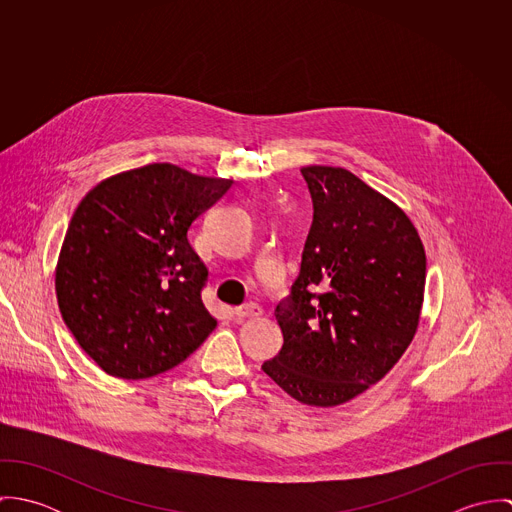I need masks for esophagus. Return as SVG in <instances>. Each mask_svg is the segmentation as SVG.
I'll use <instances>...</instances> for the list:
<instances>
[{
  "label": "esophagus",
  "mask_w": 512,
  "mask_h": 512,
  "mask_svg": "<svg viewBox=\"0 0 512 512\" xmlns=\"http://www.w3.org/2000/svg\"><path fill=\"white\" fill-rule=\"evenodd\" d=\"M234 315L236 317H258V315H262V307L258 305V303H244V305H238L236 309H234Z\"/></svg>",
  "instance_id": "obj_1"
}]
</instances>
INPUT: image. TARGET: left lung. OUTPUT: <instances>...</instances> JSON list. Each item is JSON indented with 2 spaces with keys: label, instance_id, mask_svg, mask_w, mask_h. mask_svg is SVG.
<instances>
[{
  "label": "left lung",
  "instance_id": "8db88e82",
  "mask_svg": "<svg viewBox=\"0 0 512 512\" xmlns=\"http://www.w3.org/2000/svg\"><path fill=\"white\" fill-rule=\"evenodd\" d=\"M301 175L313 222L276 307L282 351L262 370L297 402L331 408L376 384L412 343L426 252L406 213L351 171L309 165Z\"/></svg>",
  "mask_w": 512,
  "mask_h": 512
}]
</instances>
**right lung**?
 Wrapping results in <instances>:
<instances>
[{
    "mask_svg": "<svg viewBox=\"0 0 512 512\" xmlns=\"http://www.w3.org/2000/svg\"><path fill=\"white\" fill-rule=\"evenodd\" d=\"M230 185L151 163L104 179L80 201L55 288L76 343L104 372L161 374L213 333L217 319L201 299L209 270L189 228Z\"/></svg>",
    "mask_w": 512,
    "mask_h": 512,
    "instance_id": "obj_1",
    "label": "right lung"
}]
</instances>
